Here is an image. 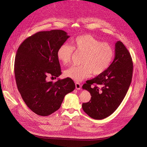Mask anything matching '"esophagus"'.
I'll list each match as a JSON object with an SVG mask.
<instances>
[{
  "label": "esophagus",
  "instance_id": "1",
  "mask_svg": "<svg viewBox=\"0 0 147 147\" xmlns=\"http://www.w3.org/2000/svg\"><path fill=\"white\" fill-rule=\"evenodd\" d=\"M76 84V88L78 90H80L81 88V84L80 83H79V82H76L75 83Z\"/></svg>",
  "mask_w": 147,
  "mask_h": 147
}]
</instances>
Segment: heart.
Listing matches in <instances>:
<instances>
[{"mask_svg":"<svg viewBox=\"0 0 147 147\" xmlns=\"http://www.w3.org/2000/svg\"><path fill=\"white\" fill-rule=\"evenodd\" d=\"M74 51L82 53L81 65L69 67L64 74L76 82L89 78L92 73L95 76L103 73L109 67L114 56V50L110 43L101 42L90 34H83L71 40V45H61L57 53L58 59L64 65L68 64Z\"/></svg>","mask_w":147,"mask_h":147,"instance_id":"obj_1","label":"heart"}]
</instances>
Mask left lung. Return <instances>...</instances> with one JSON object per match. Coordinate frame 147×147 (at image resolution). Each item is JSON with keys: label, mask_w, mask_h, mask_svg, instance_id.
Wrapping results in <instances>:
<instances>
[{"label": "left lung", "mask_w": 147, "mask_h": 147, "mask_svg": "<svg viewBox=\"0 0 147 147\" xmlns=\"http://www.w3.org/2000/svg\"><path fill=\"white\" fill-rule=\"evenodd\" d=\"M133 62L130 52L123 43L115 45L113 63L101 74L86 81L82 88L92 96L89 102L83 103L82 109L89 116L104 119L112 114L125 97L132 82Z\"/></svg>", "instance_id": "obj_1"}]
</instances>
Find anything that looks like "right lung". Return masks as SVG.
<instances>
[{"instance_id":"obj_1","label":"right lung","mask_w":147,"mask_h":147,"mask_svg":"<svg viewBox=\"0 0 147 147\" xmlns=\"http://www.w3.org/2000/svg\"><path fill=\"white\" fill-rule=\"evenodd\" d=\"M69 36L63 30L39 32L27 38L15 56L14 73L17 86L26 104L33 112L47 116L58 110L64 96L75 89L70 78H58L61 70L57 53Z\"/></svg>"}]
</instances>
